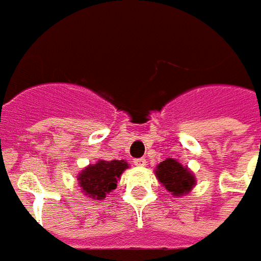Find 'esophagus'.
I'll return each mask as SVG.
<instances>
[{
  "label": "esophagus",
  "instance_id": "34e87169",
  "mask_svg": "<svg viewBox=\"0 0 261 261\" xmlns=\"http://www.w3.org/2000/svg\"><path fill=\"white\" fill-rule=\"evenodd\" d=\"M147 164V160L144 158V156H141V158H136L134 160V165H137V167H144Z\"/></svg>",
  "mask_w": 261,
  "mask_h": 261
}]
</instances>
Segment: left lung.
<instances>
[{"mask_svg":"<svg viewBox=\"0 0 261 261\" xmlns=\"http://www.w3.org/2000/svg\"><path fill=\"white\" fill-rule=\"evenodd\" d=\"M158 179L164 187L176 196L187 194L194 187V175L191 174L179 162L167 158L162 161L155 171Z\"/></svg>","mask_w":261,"mask_h":261,"instance_id":"left-lung-1","label":"left lung"}]
</instances>
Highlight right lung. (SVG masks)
I'll return each instance as SVG.
<instances>
[{
	"label": "right lung",
	"mask_w": 261,
	"mask_h": 261,
	"mask_svg": "<svg viewBox=\"0 0 261 261\" xmlns=\"http://www.w3.org/2000/svg\"><path fill=\"white\" fill-rule=\"evenodd\" d=\"M125 168H128V164L124 161H99L82 171L77 179L87 196L103 199L106 198V194H109L112 189H116L117 179Z\"/></svg>",
	"instance_id": "1"
}]
</instances>
